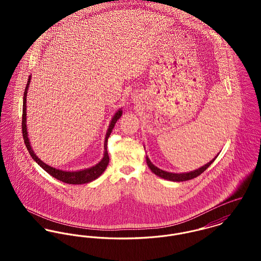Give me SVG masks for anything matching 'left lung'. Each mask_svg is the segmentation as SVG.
Returning a JSON list of instances; mask_svg holds the SVG:
<instances>
[{
  "mask_svg": "<svg viewBox=\"0 0 261 261\" xmlns=\"http://www.w3.org/2000/svg\"><path fill=\"white\" fill-rule=\"evenodd\" d=\"M216 159V158H215ZM215 159H213L211 162H209L208 164H206L205 166L201 167L200 169L198 170H195L193 172H190V173H183V174H175V173H169V172H166V171H163L159 168H156L154 165L151 164V162L149 161L148 155H147V164L149 166V169L151 170V172L153 174H155L156 176L163 178V179H166V180H170V181H174V182H183V181H187V180H191V179H194L198 176H200L204 171H206V169H208V167L215 161Z\"/></svg>",
  "mask_w": 261,
  "mask_h": 261,
  "instance_id": "8db88e82",
  "label": "left lung"
}]
</instances>
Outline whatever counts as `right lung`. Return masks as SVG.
<instances>
[{"label": "right lung", "mask_w": 261, "mask_h": 261, "mask_svg": "<svg viewBox=\"0 0 261 261\" xmlns=\"http://www.w3.org/2000/svg\"><path fill=\"white\" fill-rule=\"evenodd\" d=\"M30 80H31V76H29L25 91H24V97H23V114H22V132H23V138H24V142L26 145V148L28 149L29 153L31 154V156L33 158L34 161H36L38 165L43 168L48 174H50L52 177H54L55 179L67 183V184H73V185H80V184H85V183H89L91 181H94L95 179H97L107 169L109 163H110V156H109V152H108V140L112 134V128L115 124V122L117 121V119H119V117L121 116L122 112L119 110L118 112L114 114V116L112 117V122L110 124V127L108 129L107 133V137H106V142H105V155L102 158V160L95 165L94 167H91L89 169H85L82 171H77V172H66V171H61V170H57L55 168H52L48 165H46L45 163H43L37 155L36 153L33 151V149L30 146V142L28 139V133H27V126H26V97H27V91H28V87L30 84Z\"/></svg>", "instance_id": "obj_1"}]
</instances>
